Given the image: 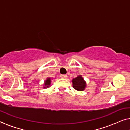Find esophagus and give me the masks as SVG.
<instances>
[{
	"label": "esophagus",
	"mask_w": 130,
	"mask_h": 130,
	"mask_svg": "<svg viewBox=\"0 0 130 130\" xmlns=\"http://www.w3.org/2000/svg\"><path fill=\"white\" fill-rule=\"evenodd\" d=\"M61 77H62V78H67V75H61Z\"/></svg>",
	"instance_id": "obj_1"
}]
</instances>
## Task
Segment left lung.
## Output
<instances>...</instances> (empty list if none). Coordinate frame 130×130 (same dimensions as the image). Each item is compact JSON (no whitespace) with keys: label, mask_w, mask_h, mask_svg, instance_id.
Here are the masks:
<instances>
[{"label":"left lung","mask_w":130,"mask_h":130,"mask_svg":"<svg viewBox=\"0 0 130 130\" xmlns=\"http://www.w3.org/2000/svg\"><path fill=\"white\" fill-rule=\"evenodd\" d=\"M73 88L77 91H84L86 87V82L84 80L82 75H78L72 80Z\"/></svg>","instance_id":"1"}]
</instances>
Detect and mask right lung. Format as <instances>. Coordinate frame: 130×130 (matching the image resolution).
Wrapping results in <instances>:
<instances>
[{"instance_id": "1", "label": "right lung", "mask_w": 130, "mask_h": 130, "mask_svg": "<svg viewBox=\"0 0 130 130\" xmlns=\"http://www.w3.org/2000/svg\"><path fill=\"white\" fill-rule=\"evenodd\" d=\"M51 79L50 77H48L46 80L44 81V85H43V88L46 89L48 88L51 85Z\"/></svg>"}]
</instances>
